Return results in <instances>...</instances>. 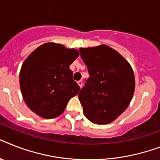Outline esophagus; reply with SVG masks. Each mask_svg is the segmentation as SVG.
<instances>
[{
	"instance_id": "1",
	"label": "esophagus",
	"mask_w": 160,
	"mask_h": 160,
	"mask_svg": "<svg viewBox=\"0 0 160 160\" xmlns=\"http://www.w3.org/2000/svg\"><path fill=\"white\" fill-rule=\"evenodd\" d=\"M77 83H78V84L80 85V88H81V87H82V85H83V81H82V80H79V81H78Z\"/></svg>"
}]
</instances>
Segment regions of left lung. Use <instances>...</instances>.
<instances>
[{"instance_id":"1","label":"left lung","mask_w":160,"mask_h":160,"mask_svg":"<svg viewBox=\"0 0 160 160\" xmlns=\"http://www.w3.org/2000/svg\"><path fill=\"white\" fill-rule=\"evenodd\" d=\"M89 77L78 98L84 116L98 125L112 122L127 109L135 90L132 67L106 45L80 48Z\"/></svg>"}]
</instances>
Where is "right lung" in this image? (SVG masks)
<instances>
[{"instance_id": "right-lung-1", "label": "right lung", "mask_w": 160, "mask_h": 160, "mask_svg": "<svg viewBox=\"0 0 160 160\" xmlns=\"http://www.w3.org/2000/svg\"><path fill=\"white\" fill-rule=\"evenodd\" d=\"M78 56L76 49L48 42L24 61L19 84L24 100L33 112L51 119L64 112L68 101L80 90L70 69Z\"/></svg>"}]
</instances>
